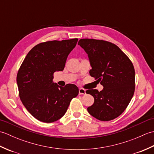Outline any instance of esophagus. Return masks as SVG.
<instances>
[{
  "label": "esophagus",
  "instance_id": "esophagus-1",
  "mask_svg": "<svg viewBox=\"0 0 154 154\" xmlns=\"http://www.w3.org/2000/svg\"><path fill=\"white\" fill-rule=\"evenodd\" d=\"M79 94H86V91L82 89V88H80L79 89Z\"/></svg>",
  "mask_w": 154,
  "mask_h": 154
}]
</instances>
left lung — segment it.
Instances as JSON below:
<instances>
[{"mask_svg":"<svg viewBox=\"0 0 154 154\" xmlns=\"http://www.w3.org/2000/svg\"><path fill=\"white\" fill-rule=\"evenodd\" d=\"M88 54L92 69L89 73L104 87L86 91L94 97L87 108L91 116L101 121L116 119L128 105L134 93L135 70L128 57L111 42L81 39L78 42Z\"/></svg>","mask_w":154,"mask_h":154,"instance_id":"left-lung-1","label":"left lung"}]
</instances>
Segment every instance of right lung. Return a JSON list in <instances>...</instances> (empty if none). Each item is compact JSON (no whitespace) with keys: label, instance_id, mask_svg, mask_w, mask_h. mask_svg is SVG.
Listing matches in <instances>:
<instances>
[{"label":"right lung","instance_id":"obj_1","mask_svg":"<svg viewBox=\"0 0 154 154\" xmlns=\"http://www.w3.org/2000/svg\"><path fill=\"white\" fill-rule=\"evenodd\" d=\"M77 41L75 38L39 44L28 52L19 69L16 81L20 98L28 112L41 122L61 119L72 99L79 94L73 84L61 87L53 82L54 73L64 69Z\"/></svg>","mask_w":154,"mask_h":154}]
</instances>
